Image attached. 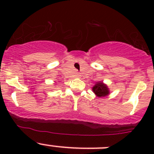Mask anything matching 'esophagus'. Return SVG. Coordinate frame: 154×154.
Returning <instances> with one entry per match:
<instances>
[{"instance_id":"obj_1","label":"esophagus","mask_w":154,"mask_h":154,"mask_svg":"<svg viewBox=\"0 0 154 154\" xmlns=\"http://www.w3.org/2000/svg\"><path fill=\"white\" fill-rule=\"evenodd\" d=\"M76 75H77V77H79V76H80V74H78V73H77V74H76Z\"/></svg>"}]
</instances>
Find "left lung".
Instances as JSON below:
<instances>
[{
  "instance_id": "left-lung-1",
  "label": "left lung",
  "mask_w": 154,
  "mask_h": 154,
  "mask_svg": "<svg viewBox=\"0 0 154 154\" xmlns=\"http://www.w3.org/2000/svg\"><path fill=\"white\" fill-rule=\"evenodd\" d=\"M92 91L99 97H105L109 94V90L108 87L103 82L96 83V84L92 87Z\"/></svg>"
}]
</instances>
